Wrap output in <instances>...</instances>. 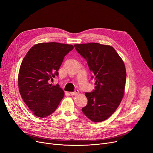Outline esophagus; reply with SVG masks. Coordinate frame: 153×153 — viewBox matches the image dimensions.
Returning <instances> with one entry per match:
<instances>
[{
    "label": "esophagus",
    "instance_id": "esophagus-1",
    "mask_svg": "<svg viewBox=\"0 0 153 153\" xmlns=\"http://www.w3.org/2000/svg\"><path fill=\"white\" fill-rule=\"evenodd\" d=\"M78 93H79V91H78L77 89H76V90H75L74 92H70V94H71V95H76L78 94Z\"/></svg>",
    "mask_w": 153,
    "mask_h": 153
}]
</instances>
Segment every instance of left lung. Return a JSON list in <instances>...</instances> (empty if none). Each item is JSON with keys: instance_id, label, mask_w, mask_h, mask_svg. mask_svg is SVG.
Instances as JSON below:
<instances>
[{"instance_id": "left-lung-1", "label": "left lung", "mask_w": 153, "mask_h": 153, "mask_svg": "<svg viewBox=\"0 0 153 153\" xmlns=\"http://www.w3.org/2000/svg\"><path fill=\"white\" fill-rule=\"evenodd\" d=\"M87 61L95 81V89L85 92L88 102L82 108L92 122L107 119L116 110L124 95L126 72L123 61L113 47L96 43L74 45Z\"/></svg>"}]
</instances>
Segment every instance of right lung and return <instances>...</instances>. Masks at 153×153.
<instances>
[{"instance_id": "add662e5", "label": "right lung", "mask_w": 153, "mask_h": 153, "mask_svg": "<svg viewBox=\"0 0 153 153\" xmlns=\"http://www.w3.org/2000/svg\"><path fill=\"white\" fill-rule=\"evenodd\" d=\"M74 46L55 42L34 45L24 57L19 73V88L22 97L34 115L44 118L56 110L64 97L59 84L50 81L58 76L64 56Z\"/></svg>"}]
</instances>
